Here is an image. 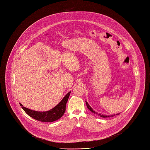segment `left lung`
Returning <instances> with one entry per match:
<instances>
[{
	"mask_svg": "<svg viewBox=\"0 0 150 150\" xmlns=\"http://www.w3.org/2000/svg\"><path fill=\"white\" fill-rule=\"evenodd\" d=\"M86 106H87L88 109L89 110H91L92 112L94 113H95V114L98 115V116H100V117H103V118H107V117H113V116H115V114H114V115H103V114L98 113V112H96L95 110H93V109L92 108L89 106V105L88 104V103L86 101ZM120 113H118L116 114V115H119Z\"/></svg>",
	"mask_w": 150,
	"mask_h": 150,
	"instance_id": "8db88e82",
	"label": "left lung"
}]
</instances>
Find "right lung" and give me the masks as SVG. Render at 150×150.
<instances>
[{
    "mask_svg": "<svg viewBox=\"0 0 150 150\" xmlns=\"http://www.w3.org/2000/svg\"><path fill=\"white\" fill-rule=\"evenodd\" d=\"M70 93L71 91L68 92L67 94L55 107L45 112H39L29 109L24 107L20 103V105L29 116L33 118V119L41 122H53L59 120L64 114L65 112L67 102L68 100Z\"/></svg>",
    "mask_w": 150,
    "mask_h": 150,
    "instance_id": "right-lung-1",
    "label": "right lung"
}]
</instances>
